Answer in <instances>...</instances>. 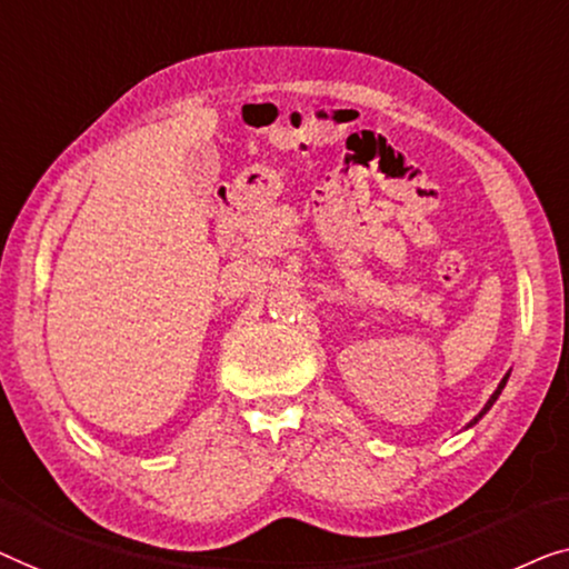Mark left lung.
<instances>
[{"instance_id": "8db88e82", "label": "left lung", "mask_w": 569, "mask_h": 569, "mask_svg": "<svg viewBox=\"0 0 569 569\" xmlns=\"http://www.w3.org/2000/svg\"><path fill=\"white\" fill-rule=\"evenodd\" d=\"M508 376H510V371H508L506 376H502V381L498 383V389H495V391H492V397H490V399H487V405L482 407V412H479V415H477V418L469 422V428H471V426H475V422H477L479 418H482V415H487V410H490V407L495 405V399H498V397H500V391H502V389H506V383H508Z\"/></svg>"}]
</instances>
